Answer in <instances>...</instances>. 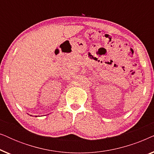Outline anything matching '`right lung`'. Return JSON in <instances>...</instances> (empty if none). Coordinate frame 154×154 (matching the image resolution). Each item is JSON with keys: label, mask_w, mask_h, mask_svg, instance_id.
<instances>
[{"label": "right lung", "mask_w": 154, "mask_h": 154, "mask_svg": "<svg viewBox=\"0 0 154 154\" xmlns=\"http://www.w3.org/2000/svg\"><path fill=\"white\" fill-rule=\"evenodd\" d=\"M30 116H31V115H30ZM36 117H37V116H36Z\"/></svg>", "instance_id": "right-lung-1"}]
</instances>
